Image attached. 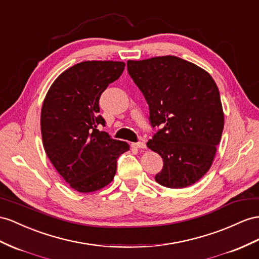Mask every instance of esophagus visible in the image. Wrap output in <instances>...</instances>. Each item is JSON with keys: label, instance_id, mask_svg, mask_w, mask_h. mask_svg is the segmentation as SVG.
Instances as JSON below:
<instances>
[{"label": "esophagus", "instance_id": "esophagus-1", "mask_svg": "<svg viewBox=\"0 0 259 259\" xmlns=\"http://www.w3.org/2000/svg\"><path fill=\"white\" fill-rule=\"evenodd\" d=\"M131 145H132V147H134V148H136V149H145V148H147V144H145L144 141L132 143Z\"/></svg>", "mask_w": 259, "mask_h": 259}]
</instances>
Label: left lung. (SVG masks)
<instances>
[{
    "label": "left lung",
    "instance_id": "1",
    "mask_svg": "<svg viewBox=\"0 0 259 259\" xmlns=\"http://www.w3.org/2000/svg\"><path fill=\"white\" fill-rule=\"evenodd\" d=\"M127 68L149 105L151 125L161 127L147 143L164 162L155 181L168 188L191 186L211 167L224 127L214 79L175 56L129 60Z\"/></svg>",
    "mask_w": 259,
    "mask_h": 259
}]
</instances>
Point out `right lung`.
I'll use <instances>...</instances> for the list:
<instances>
[{
	"label": "right lung",
	"mask_w": 259,
	"mask_h": 259,
	"mask_svg": "<svg viewBox=\"0 0 259 259\" xmlns=\"http://www.w3.org/2000/svg\"><path fill=\"white\" fill-rule=\"evenodd\" d=\"M125 63L84 61L71 66L52 83L41 108L44 148L63 180L78 193H93L112 182L117 158L129 150L99 125V97L122 74Z\"/></svg>",
	"instance_id": "obj_1"
}]
</instances>
